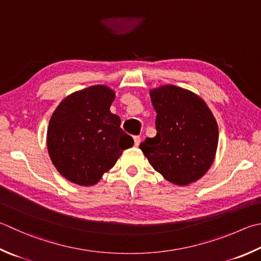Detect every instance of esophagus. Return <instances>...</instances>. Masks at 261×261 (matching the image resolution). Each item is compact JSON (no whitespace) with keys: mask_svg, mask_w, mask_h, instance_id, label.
<instances>
[{"mask_svg":"<svg viewBox=\"0 0 261 261\" xmlns=\"http://www.w3.org/2000/svg\"><path fill=\"white\" fill-rule=\"evenodd\" d=\"M134 140H135V146H136V147H138V146H139V144H140V140H141V139H140V137H139V136H136L135 138H134Z\"/></svg>","mask_w":261,"mask_h":261,"instance_id":"34e87169","label":"esophagus"}]
</instances>
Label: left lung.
Wrapping results in <instances>:
<instances>
[{"label":"left lung","instance_id":"8db88e82","mask_svg":"<svg viewBox=\"0 0 261 261\" xmlns=\"http://www.w3.org/2000/svg\"><path fill=\"white\" fill-rule=\"evenodd\" d=\"M149 93L158 134L146 138L140 149L168 181L179 186L196 181L215 160L219 138L215 116L202 98L176 85Z\"/></svg>","mask_w":261,"mask_h":261}]
</instances>
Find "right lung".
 Masks as SVG:
<instances>
[{
	"label": "right lung",
	"instance_id": "add662e5",
	"mask_svg": "<svg viewBox=\"0 0 261 261\" xmlns=\"http://www.w3.org/2000/svg\"><path fill=\"white\" fill-rule=\"evenodd\" d=\"M115 93L93 85L66 97L52 114L46 145L52 163L69 181L92 186L114 167L122 151L134 146L110 111Z\"/></svg>",
	"mask_w": 261,
	"mask_h": 261
}]
</instances>
